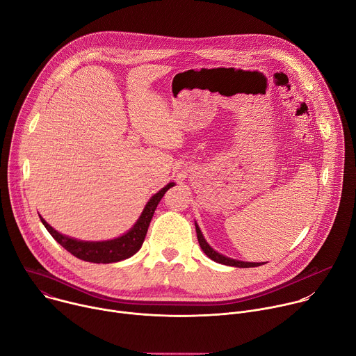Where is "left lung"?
<instances>
[{
  "label": "left lung",
  "mask_w": 356,
  "mask_h": 356,
  "mask_svg": "<svg viewBox=\"0 0 356 356\" xmlns=\"http://www.w3.org/2000/svg\"><path fill=\"white\" fill-rule=\"evenodd\" d=\"M195 232H197V239H198V243L201 246V249L204 250L206 255L213 259L214 262H218L221 265H227V266H235V268H257V266H261L264 264H255V262H242V261H236V259H231V258H227L224 255H221V253H218L217 250H214L209 243L207 241L204 239V236H202L198 225L195 224Z\"/></svg>",
  "instance_id": "8db88e82"
}]
</instances>
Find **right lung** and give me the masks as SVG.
<instances>
[{"label":"right lung","instance_id":"obj_1","mask_svg":"<svg viewBox=\"0 0 356 356\" xmlns=\"http://www.w3.org/2000/svg\"><path fill=\"white\" fill-rule=\"evenodd\" d=\"M175 183H169L165 186L161 191H158L155 195H152V198L147 201V204L145 206L140 217L135 222V225L122 236H118L115 239L110 241H101V242H88V241H79L70 236H66L56 229L50 227L40 216V221L44 225V228L49 231V234L52 235L67 252H70L73 257L86 261V262H92V264H113V262H120L124 259L131 258L132 255L140 249L143 239L146 236L149 224L152 217H154V213L159 204V201L165 195V193L173 187Z\"/></svg>","mask_w":356,"mask_h":356}]
</instances>
